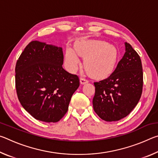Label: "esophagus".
<instances>
[{
  "instance_id": "obj_1",
  "label": "esophagus",
  "mask_w": 158,
  "mask_h": 158,
  "mask_svg": "<svg viewBox=\"0 0 158 158\" xmlns=\"http://www.w3.org/2000/svg\"><path fill=\"white\" fill-rule=\"evenodd\" d=\"M88 82H89V80L84 78V77H81V78H80V83H81V84H87Z\"/></svg>"
}]
</instances>
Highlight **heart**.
I'll return each mask as SVG.
<instances>
[{"mask_svg":"<svg viewBox=\"0 0 158 158\" xmlns=\"http://www.w3.org/2000/svg\"><path fill=\"white\" fill-rule=\"evenodd\" d=\"M76 51L84 58V67L93 77H103L111 73L117 62L118 52L112 44L101 40H88L77 44ZM80 59L75 51L68 47L65 52V64L69 71L78 69Z\"/></svg>","mask_w":158,"mask_h":158,"instance_id":"1","label":"heart"}]
</instances>
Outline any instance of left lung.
<instances>
[{
    "label": "left lung",
    "instance_id": "1",
    "mask_svg": "<svg viewBox=\"0 0 158 158\" xmlns=\"http://www.w3.org/2000/svg\"><path fill=\"white\" fill-rule=\"evenodd\" d=\"M125 53L107 78L95 82L93 106L105 121H117L127 116L140 100L143 88V69L139 56L125 42Z\"/></svg>",
    "mask_w": 158,
    "mask_h": 158
}]
</instances>
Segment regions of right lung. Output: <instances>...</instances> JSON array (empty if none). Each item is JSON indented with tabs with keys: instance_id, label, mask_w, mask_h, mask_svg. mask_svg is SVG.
I'll use <instances>...</instances> for the list:
<instances>
[{
	"instance_id": "right-lung-1",
	"label": "right lung",
	"mask_w": 158,
	"mask_h": 158,
	"mask_svg": "<svg viewBox=\"0 0 158 158\" xmlns=\"http://www.w3.org/2000/svg\"><path fill=\"white\" fill-rule=\"evenodd\" d=\"M63 49L32 41L15 67L16 90L21 105L32 116L47 123L65 116L79 79L63 68Z\"/></svg>"
}]
</instances>
